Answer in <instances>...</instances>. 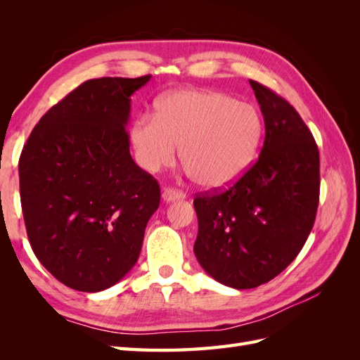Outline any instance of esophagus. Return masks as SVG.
Returning <instances> with one entry per match:
<instances>
[{
	"label": "esophagus",
	"mask_w": 360,
	"mask_h": 360,
	"mask_svg": "<svg viewBox=\"0 0 360 360\" xmlns=\"http://www.w3.org/2000/svg\"><path fill=\"white\" fill-rule=\"evenodd\" d=\"M184 197H186V195H184V192H181L179 189H174V188H165V189H163V192H162V198H163V201H167V202L181 200Z\"/></svg>",
	"instance_id": "esophagus-1"
}]
</instances>
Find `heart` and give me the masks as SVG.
Masks as SVG:
<instances>
[{"instance_id": "heart-1", "label": "heart", "mask_w": 360, "mask_h": 360, "mask_svg": "<svg viewBox=\"0 0 360 360\" xmlns=\"http://www.w3.org/2000/svg\"><path fill=\"white\" fill-rule=\"evenodd\" d=\"M263 134L261 117L246 102L212 90H179L162 97L155 117L135 120L130 141L148 172L171 167L179 155L205 188L234 183L252 163Z\"/></svg>"}]
</instances>
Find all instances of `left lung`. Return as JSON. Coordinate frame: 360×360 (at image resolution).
Returning a JSON list of instances; mask_svg holds the SVG:
<instances>
[{
	"instance_id": "8db88e82",
	"label": "left lung",
	"mask_w": 360,
	"mask_h": 360,
	"mask_svg": "<svg viewBox=\"0 0 360 360\" xmlns=\"http://www.w3.org/2000/svg\"><path fill=\"white\" fill-rule=\"evenodd\" d=\"M249 84L264 117L261 153L231 188L193 200L195 257L213 279L237 290L266 284L297 257L320 200V155L311 130L284 97Z\"/></svg>"
}]
</instances>
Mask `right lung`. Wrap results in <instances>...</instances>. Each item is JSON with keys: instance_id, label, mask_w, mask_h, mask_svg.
Segmentation results:
<instances>
[{"instance_id": "add662e5", "label": "right lung", "mask_w": 360, "mask_h": 360, "mask_svg": "<svg viewBox=\"0 0 360 360\" xmlns=\"http://www.w3.org/2000/svg\"><path fill=\"white\" fill-rule=\"evenodd\" d=\"M97 78L53 105L19 158L28 240L49 274L96 292L132 269L160 202L151 174L130 156V96L150 81Z\"/></svg>"}]
</instances>
